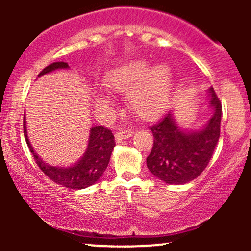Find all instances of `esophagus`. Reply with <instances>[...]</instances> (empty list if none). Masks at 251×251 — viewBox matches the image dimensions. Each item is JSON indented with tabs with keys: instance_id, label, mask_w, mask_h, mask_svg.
Returning a JSON list of instances; mask_svg holds the SVG:
<instances>
[{
	"instance_id": "1",
	"label": "esophagus",
	"mask_w": 251,
	"mask_h": 251,
	"mask_svg": "<svg viewBox=\"0 0 251 251\" xmlns=\"http://www.w3.org/2000/svg\"><path fill=\"white\" fill-rule=\"evenodd\" d=\"M133 134V132L132 131H128V129H124V131H119V132H117L116 133V139L118 140V142H120V140H123V139H127V138H129L131 137V135Z\"/></svg>"
}]
</instances>
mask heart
I'll list each match as a JSON object with an SVG mask.
<instances>
[{"mask_svg": "<svg viewBox=\"0 0 251 251\" xmlns=\"http://www.w3.org/2000/svg\"><path fill=\"white\" fill-rule=\"evenodd\" d=\"M103 86L118 93H127V102L135 116L153 120L168 111L174 93V73L168 65L151 67L145 60H131L112 68L102 79ZM98 107L107 108L109 100L97 96Z\"/></svg>", "mask_w": 251, "mask_h": 251, "instance_id": "heart-1", "label": "heart"}]
</instances>
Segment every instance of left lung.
Masks as SVG:
<instances>
[{
  "mask_svg": "<svg viewBox=\"0 0 251 251\" xmlns=\"http://www.w3.org/2000/svg\"><path fill=\"white\" fill-rule=\"evenodd\" d=\"M209 93L212 116L200 131L184 132L171 112L150 127L154 140L146 164L160 180L176 185L189 183L208 166L220 139L222 117V103L215 89L210 87Z\"/></svg>",
  "mask_w": 251,
  "mask_h": 251,
  "instance_id": "left-lung-1",
  "label": "left lung"
}]
</instances>
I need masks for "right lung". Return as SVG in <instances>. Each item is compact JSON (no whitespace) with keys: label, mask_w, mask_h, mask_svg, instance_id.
I'll list each match as a JSON object with an SVG mask.
<instances>
[{"label":"right lung","mask_w":251,"mask_h":251,"mask_svg":"<svg viewBox=\"0 0 251 251\" xmlns=\"http://www.w3.org/2000/svg\"><path fill=\"white\" fill-rule=\"evenodd\" d=\"M60 68H68V63L62 61L50 63V66L40 72L39 76L45 75V74L50 73L55 70H60ZM24 133L28 148L43 174L50 179L55 181L56 184L74 190L88 188L101 177L107 168L113 148L116 146L114 135L111 129L103 127V126L92 127L87 150L81 159L72 165L71 168H60V166H51L48 165L47 163H43L41 158L35 153V151L31 148L29 139H28L27 129H25V118H24Z\"/></svg>","instance_id":"add662e5"}]
</instances>
